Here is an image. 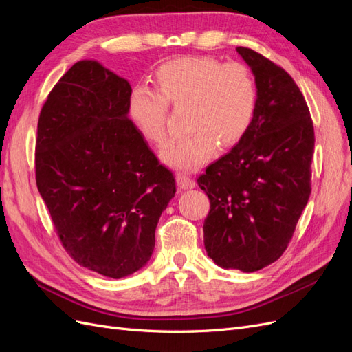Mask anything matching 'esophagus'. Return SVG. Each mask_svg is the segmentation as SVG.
<instances>
[{"label": "esophagus", "mask_w": 352, "mask_h": 352, "mask_svg": "<svg viewBox=\"0 0 352 352\" xmlns=\"http://www.w3.org/2000/svg\"><path fill=\"white\" fill-rule=\"evenodd\" d=\"M177 184H179V186L182 188V189H192V188H195V185H197V182L195 180L192 179V177H189V176H186V175H177Z\"/></svg>", "instance_id": "obj_1"}]
</instances>
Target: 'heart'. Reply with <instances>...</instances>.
<instances>
[{"label":"heart","mask_w":352,"mask_h":352,"mask_svg":"<svg viewBox=\"0 0 352 352\" xmlns=\"http://www.w3.org/2000/svg\"><path fill=\"white\" fill-rule=\"evenodd\" d=\"M154 89L135 88L129 97V117L146 142L164 146L168 141L167 105L186 109L188 136L163 151L167 164L177 170L204 166L217 145L238 144L254 120L258 87L248 66L238 61L223 65L204 56H186L158 66Z\"/></svg>","instance_id":"obj_1"}]
</instances>
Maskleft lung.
Returning <instances> with one entry per match:
<instances>
[{"mask_svg": "<svg viewBox=\"0 0 352 352\" xmlns=\"http://www.w3.org/2000/svg\"><path fill=\"white\" fill-rule=\"evenodd\" d=\"M236 51L257 80V110L242 140L197 182L210 199L208 257L251 273L278 260L292 239L311 194L314 127L289 74L251 48Z\"/></svg>", "mask_w": 352, "mask_h": 352, "instance_id": "left-lung-1", "label": "left lung"}]
</instances>
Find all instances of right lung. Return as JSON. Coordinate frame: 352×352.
Returning <instances> with one entry per match:
<instances>
[{"mask_svg":"<svg viewBox=\"0 0 352 352\" xmlns=\"http://www.w3.org/2000/svg\"><path fill=\"white\" fill-rule=\"evenodd\" d=\"M132 88L98 61L73 65L38 120L35 173L63 247L113 279L148 263L155 228L176 194L170 170L138 132Z\"/></svg>","mask_w":352,"mask_h":352,"instance_id":"add662e5","label":"right lung"}]
</instances>
